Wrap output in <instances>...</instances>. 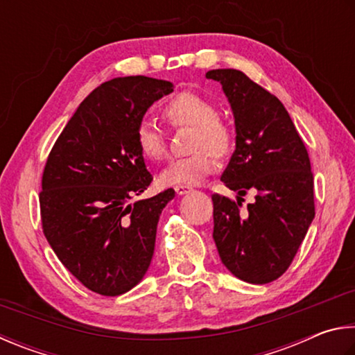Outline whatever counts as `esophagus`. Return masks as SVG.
<instances>
[{
  "mask_svg": "<svg viewBox=\"0 0 355 355\" xmlns=\"http://www.w3.org/2000/svg\"><path fill=\"white\" fill-rule=\"evenodd\" d=\"M174 191H176L178 195H187L190 191H193V189L185 187V185H176V187H174Z\"/></svg>",
  "mask_w": 355,
  "mask_h": 355,
  "instance_id": "obj_1",
  "label": "esophagus"
}]
</instances>
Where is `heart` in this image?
I'll use <instances>...</instances> for the list:
<instances>
[{
	"instance_id": "1",
	"label": "heart",
	"mask_w": 355,
	"mask_h": 355,
	"mask_svg": "<svg viewBox=\"0 0 355 355\" xmlns=\"http://www.w3.org/2000/svg\"><path fill=\"white\" fill-rule=\"evenodd\" d=\"M165 115L173 124L193 126L191 149L187 157L174 159L160 173L164 185H196L215 170V157H223L232 146V129L216 116L215 105L196 93L182 92L165 105ZM135 140L140 153L148 160L159 162L165 157L166 143L164 130L157 123L145 118L135 130Z\"/></svg>"
}]
</instances>
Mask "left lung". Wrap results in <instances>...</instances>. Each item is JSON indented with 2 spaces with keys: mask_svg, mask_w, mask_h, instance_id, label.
<instances>
[{
  "mask_svg": "<svg viewBox=\"0 0 355 355\" xmlns=\"http://www.w3.org/2000/svg\"><path fill=\"white\" fill-rule=\"evenodd\" d=\"M220 83L235 121V151L221 181L237 202L214 195V240L223 265L250 284L281 277L315 216L313 174L300 134L279 99L243 71L206 73ZM248 191L254 202L238 207Z\"/></svg>",
  "mask_w": 355,
  "mask_h": 355,
  "instance_id": "8db88e82",
  "label": "left lung"
}]
</instances>
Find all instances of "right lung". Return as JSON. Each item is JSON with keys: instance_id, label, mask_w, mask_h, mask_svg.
I'll use <instances>...</instances> for the list:
<instances>
[{"instance_id": "right-lung-1", "label": "right lung", "mask_w": 355, "mask_h": 355, "mask_svg": "<svg viewBox=\"0 0 355 355\" xmlns=\"http://www.w3.org/2000/svg\"><path fill=\"white\" fill-rule=\"evenodd\" d=\"M171 92V83L146 76L107 80L79 104L48 155L43 234L65 268L98 295L126 293L151 263L160 214L174 190L129 202L153 181L135 130Z\"/></svg>"}]
</instances>
